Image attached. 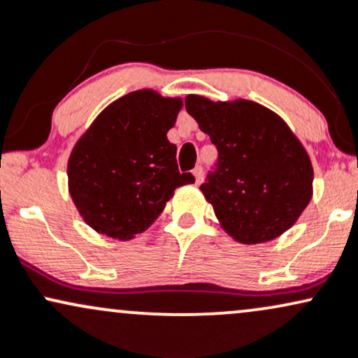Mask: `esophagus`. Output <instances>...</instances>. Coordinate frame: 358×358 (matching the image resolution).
<instances>
[{"label":"esophagus","mask_w":358,"mask_h":358,"mask_svg":"<svg viewBox=\"0 0 358 358\" xmlns=\"http://www.w3.org/2000/svg\"><path fill=\"white\" fill-rule=\"evenodd\" d=\"M192 174H194V178H196V184H201V180H203V178H204L203 167H201V166L194 167V171H192Z\"/></svg>","instance_id":"1"}]
</instances>
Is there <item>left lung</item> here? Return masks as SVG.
Segmentation results:
<instances>
[{
  "instance_id": "obj_1",
  "label": "left lung",
  "mask_w": 358,
  "mask_h": 358,
  "mask_svg": "<svg viewBox=\"0 0 358 358\" xmlns=\"http://www.w3.org/2000/svg\"><path fill=\"white\" fill-rule=\"evenodd\" d=\"M186 110L217 149L201 191L222 228L245 245L270 241L292 228L312 199L313 169L288 125L250 100L187 95Z\"/></svg>"
}]
</instances>
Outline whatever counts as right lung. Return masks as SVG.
<instances>
[{"instance_id": "1", "label": "right lung", "mask_w": 358, "mask_h": 358, "mask_svg": "<svg viewBox=\"0 0 358 358\" xmlns=\"http://www.w3.org/2000/svg\"><path fill=\"white\" fill-rule=\"evenodd\" d=\"M180 107V99L132 92L80 137L69 161L70 196L96 233L134 238L157 220L176 187L194 182L191 172H179L178 147L167 138Z\"/></svg>"}]
</instances>
